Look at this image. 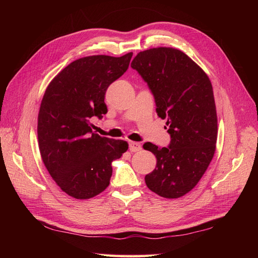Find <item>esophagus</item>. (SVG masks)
Listing matches in <instances>:
<instances>
[{
	"label": "esophagus",
	"mask_w": 258,
	"mask_h": 258,
	"mask_svg": "<svg viewBox=\"0 0 258 258\" xmlns=\"http://www.w3.org/2000/svg\"><path fill=\"white\" fill-rule=\"evenodd\" d=\"M128 145H130L131 152H139L142 150V145L140 143H138V142H130Z\"/></svg>",
	"instance_id": "1"
}]
</instances>
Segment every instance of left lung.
I'll use <instances>...</instances> for the list:
<instances>
[{
  "label": "left lung",
  "instance_id": "1",
  "mask_svg": "<svg viewBox=\"0 0 258 258\" xmlns=\"http://www.w3.org/2000/svg\"><path fill=\"white\" fill-rule=\"evenodd\" d=\"M151 90L156 113L166 119L171 142L144 150L156 156V167L145 176L152 191L178 199L200 182L215 153L217 115L206 73L182 51L156 47L140 52L131 64Z\"/></svg>",
  "mask_w": 258,
  "mask_h": 258
}]
</instances>
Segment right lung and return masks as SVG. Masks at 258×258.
Masks as SVG:
<instances>
[{"label":"right lung","instance_id":"obj_1","mask_svg":"<svg viewBox=\"0 0 258 258\" xmlns=\"http://www.w3.org/2000/svg\"><path fill=\"white\" fill-rule=\"evenodd\" d=\"M132 55L76 59L53 79L43 96L37 118L42 160L55 183L74 199L102 193L109 185L112 162L128 149L127 142L93 133L90 120L107 113V87L126 72Z\"/></svg>","mask_w":258,"mask_h":258}]
</instances>
